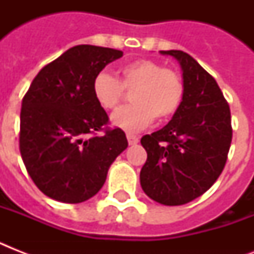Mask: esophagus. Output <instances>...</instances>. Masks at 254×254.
<instances>
[{"label": "esophagus", "mask_w": 254, "mask_h": 254, "mask_svg": "<svg viewBox=\"0 0 254 254\" xmlns=\"http://www.w3.org/2000/svg\"><path fill=\"white\" fill-rule=\"evenodd\" d=\"M127 142H129V145H135V143L138 142V137H137V135L127 134Z\"/></svg>", "instance_id": "esophagus-1"}]
</instances>
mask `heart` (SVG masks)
Listing matches in <instances>:
<instances>
[{"label":"heart","instance_id":"1","mask_svg":"<svg viewBox=\"0 0 254 254\" xmlns=\"http://www.w3.org/2000/svg\"><path fill=\"white\" fill-rule=\"evenodd\" d=\"M120 81L111 73L101 71L92 80V95L100 107L115 109L125 95L134 89L131 105L117 109L111 121L127 131H139L153 120L163 121L179 109L185 96L181 75L150 59H137L120 68Z\"/></svg>","mask_w":254,"mask_h":254}]
</instances>
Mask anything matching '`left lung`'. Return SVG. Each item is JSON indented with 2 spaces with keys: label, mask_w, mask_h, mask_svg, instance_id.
<instances>
[{
  "label": "left lung",
  "mask_w": 254,
  "mask_h": 254,
  "mask_svg": "<svg viewBox=\"0 0 254 254\" xmlns=\"http://www.w3.org/2000/svg\"><path fill=\"white\" fill-rule=\"evenodd\" d=\"M161 54L179 62L185 96L166 127L141 138L147 159L139 181L153 200L182 205L203 195L224 169L231 111L216 80L192 57L179 50Z\"/></svg>",
  "instance_id": "obj_1"
}]
</instances>
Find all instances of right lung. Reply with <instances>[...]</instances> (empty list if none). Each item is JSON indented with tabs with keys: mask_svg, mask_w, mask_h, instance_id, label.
I'll use <instances>...</instances> for the list:
<instances>
[{
	"mask_svg": "<svg viewBox=\"0 0 254 254\" xmlns=\"http://www.w3.org/2000/svg\"><path fill=\"white\" fill-rule=\"evenodd\" d=\"M121 57L120 50L75 46L39 71L22 100V159L35 186L54 200L73 204L96 195L127 147L120 127H107V112L92 95L96 73Z\"/></svg>",
	"mask_w": 254,
	"mask_h": 254,
	"instance_id": "1",
	"label": "right lung"
}]
</instances>
